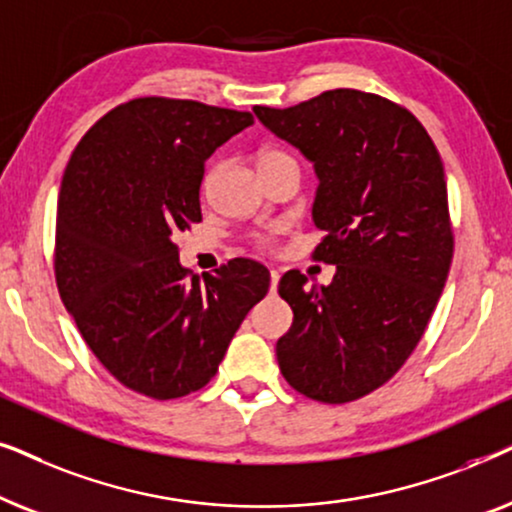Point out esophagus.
I'll return each mask as SVG.
<instances>
[{"label":"esophagus","mask_w":512,"mask_h":512,"mask_svg":"<svg viewBox=\"0 0 512 512\" xmlns=\"http://www.w3.org/2000/svg\"><path fill=\"white\" fill-rule=\"evenodd\" d=\"M277 284H279V272L270 270V291H277Z\"/></svg>","instance_id":"obj_1"}]
</instances>
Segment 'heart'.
Returning a JSON list of instances; mask_svg holds the SVG:
<instances>
[{
	"label": "heart",
	"instance_id": "heart-1",
	"mask_svg": "<svg viewBox=\"0 0 512 512\" xmlns=\"http://www.w3.org/2000/svg\"><path fill=\"white\" fill-rule=\"evenodd\" d=\"M282 156H286V153L275 151V149H265V151L258 153V167L265 165V163H272V160H277V158H282Z\"/></svg>",
	"mask_w": 512,
	"mask_h": 512
}]
</instances>
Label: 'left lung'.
I'll return each instance as SVG.
<instances>
[{"label":"left lung","instance_id":"left-lung-1","mask_svg":"<svg viewBox=\"0 0 512 512\" xmlns=\"http://www.w3.org/2000/svg\"><path fill=\"white\" fill-rule=\"evenodd\" d=\"M310 160L312 221L328 286L289 270L279 296L293 324L277 340L284 380L321 403H349L391 380L422 340L452 263L443 160L408 109L352 88L289 109L254 107Z\"/></svg>","mask_w":512,"mask_h":512}]
</instances>
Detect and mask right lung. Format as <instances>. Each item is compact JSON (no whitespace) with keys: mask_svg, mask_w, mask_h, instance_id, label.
Listing matches in <instances>:
<instances>
[{"mask_svg":"<svg viewBox=\"0 0 512 512\" xmlns=\"http://www.w3.org/2000/svg\"><path fill=\"white\" fill-rule=\"evenodd\" d=\"M254 125L247 111L139 97L86 132L62 177L55 279L67 312L104 368L137 394L167 401L205 387L270 272L235 258L188 275L174 237L202 221L212 153Z\"/></svg>","mask_w":512,"mask_h":512,"instance_id":"add662e5","label":"right lung"}]
</instances>
